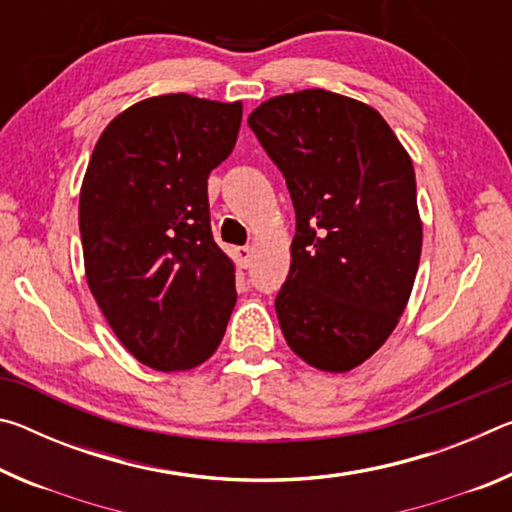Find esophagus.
Masks as SVG:
<instances>
[{"label": "esophagus", "instance_id": "esophagus-1", "mask_svg": "<svg viewBox=\"0 0 512 512\" xmlns=\"http://www.w3.org/2000/svg\"><path fill=\"white\" fill-rule=\"evenodd\" d=\"M235 255H237V264L241 268H248L250 262H253V248H250V246H239L235 250Z\"/></svg>", "mask_w": 512, "mask_h": 512}]
</instances>
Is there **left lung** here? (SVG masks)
Returning <instances> with one entry per match:
<instances>
[{
  "instance_id": "left-lung-1",
  "label": "left lung",
  "mask_w": 512,
  "mask_h": 512,
  "mask_svg": "<svg viewBox=\"0 0 512 512\" xmlns=\"http://www.w3.org/2000/svg\"><path fill=\"white\" fill-rule=\"evenodd\" d=\"M248 126L296 207L284 339L309 366L352 370L391 336L418 273L413 162L375 108L327 90L268 99Z\"/></svg>"
}]
</instances>
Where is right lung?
<instances>
[{"label": "right lung", "mask_w": 512, "mask_h": 512, "mask_svg": "<svg viewBox=\"0 0 512 512\" xmlns=\"http://www.w3.org/2000/svg\"><path fill=\"white\" fill-rule=\"evenodd\" d=\"M239 126V101L162 94L112 119L92 151L79 201L85 277L112 332L149 368L210 359L237 302L207 178Z\"/></svg>", "instance_id": "add662e5"}]
</instances>
